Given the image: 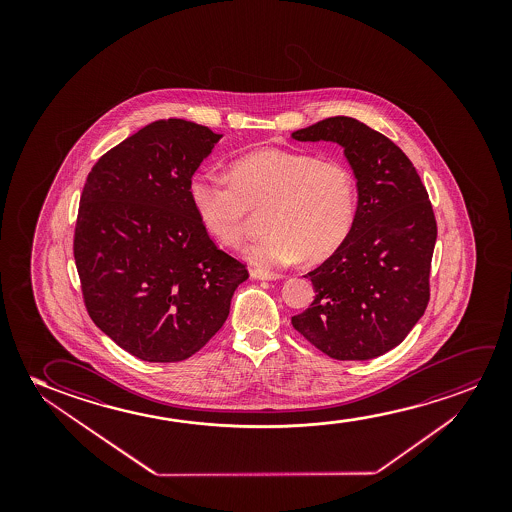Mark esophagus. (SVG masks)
<instances>
[{"mask_svg":"<svg viewBox=\"0 0 512 512\" xmlns=\"http://www.w3.org/2000/svg\"><path fill=\"white\" fill-rule=\"evenodd\" d=\"M250 274H252V278H255V280H278L280 278V274L269 273V271L257 269V267L250 269Z\"/></svg>","mask_w":512,"mask_h":512,"instance_id":"esophagus-1","label":"esophagus"}]
</instances>
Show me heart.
Instances as JSON below:
<instances>
[{
	"label": "heart",
	"mask_w": 512,
	"mask_h": 512,
	"mask_svg": "<svg viewBox=\"0 0 512 512\" xmlns=\"http://www.w3.org/2000/svg\"><path fill=\"white\" fill-rule=\"evenodd\" d=\"M227 178L199 173L189 197L206 231L239 246L262 211L264 234L246 248L253 264L280 267L329 259L357 222V178L348 164L281 148H259L231 162Z\"/></svg>",
	"instance_id": "b5f03b06"
}]
</instances>
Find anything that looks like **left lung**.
<instances>
[{"label":"left lung","instance_id":"left-lung-1","mask_svg":"<svg viewBox=\"0 0 512 512\" xmlns=\"http://www.w3.org/2000/svg\"><path fill=\"white\" fill-rule=\"evenodd\" d=\"M292 138L339 143L358 189L350 238L304 276L316 297L292 325L330 358L379 357L406 339L430 299L437 222L427 189L407 155L357 119L330 117Z\"/></svg>","mask_w":512,"mask_h":512}]
</instances>
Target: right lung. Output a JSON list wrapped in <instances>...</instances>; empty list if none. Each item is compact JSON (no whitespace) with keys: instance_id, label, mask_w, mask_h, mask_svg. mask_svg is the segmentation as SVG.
Returning <instances> with one entry per match:
<instances>
[{"instance_id":"1","label":"right lung","mask_w":512,"mask_h":512,"mask_svg":"<svg viewBox=\"0 0 512 512\" xmlns=\"http://www.w3.org/2000/svg\"><path fill=\"white\" fill-rule=\"evenodd\" d=\"M222 134L155 120L87 176L73 255L92 322L147 362H182L222 329L245 264L220 250L189 183Z\"/></svg>"}]
</instances>
